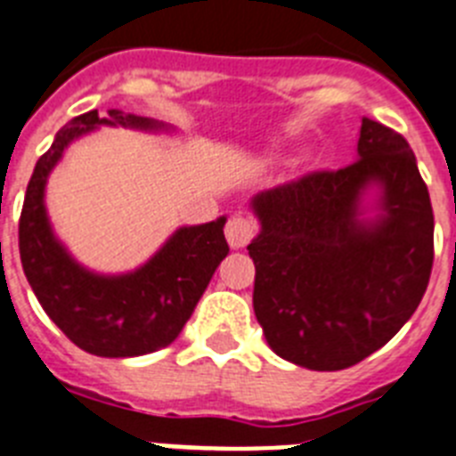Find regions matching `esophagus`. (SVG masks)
I'll return each instance as SVG.
<instances>
[{"mask_svg":"<svg viewBox=\"0 0 456 456\" xmlns=\"http://www.w3.org/2000/svg\"><path fill=\"white\" fill-rule=\"evenodd\" d=\"M258 232V225L251 216H244V214H235L228 219L225 224V237H228V244H231L232 249H242L247 244L251 242Z\"/></svg>","mask_w":456,"mask_h":456,"instance_id":"esophagus-1","label":"esophagus"}]
</instances>
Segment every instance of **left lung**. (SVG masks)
<instances>
[{"label": "left lung", "instance_id": "left-lung-1", "mask_svg": "<svg viewBox=\"0 0 456 456\" xmlns=\"http://www.w3.org/2000/svg\"><path fill=\"white\" fill-rule=\"evenodd\" d=\"M368 183L383 186L386 209L372 226L355 221ZM254 209V312L274 354L342 370L412 317L434 265V209L403 134L363 118L354 163L270 188Z\"/></svg>", "mask_w": 456, "mask_h": 456}]
</instances>
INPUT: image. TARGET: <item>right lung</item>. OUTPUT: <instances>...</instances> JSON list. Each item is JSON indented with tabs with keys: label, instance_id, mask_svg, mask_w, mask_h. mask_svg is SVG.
I'll list each match as a JSON object with an SVG mask.
<instances>
[{
	"label": "right lung",
	"instance_id": "add662e5",
	"mask_svg": "<svg viewBox=\"0 0 456 456\" xmlns=\"http://www.w3.org/2000/svg\"><path fill=\"white\" fill-rule=\"evenodd\" d=\"M100 123L156 127L153 120L118 109H111L109 118H100L97 109L71 118L37 160L28 183L18 221L20 263L41 307L77 347L109 359L142 356L175 342L191 319L214 270L228 256L225 219L176 231L133 274L100 277L77 265L53 237L44 209V186L71 139Z\"/></svg>",
	"mask_w": 456,
	"mask_h": 456
}]
</instances>
